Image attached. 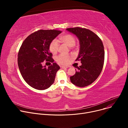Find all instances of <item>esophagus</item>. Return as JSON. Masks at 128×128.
I'll return each mask as SVG.
<instances>
[{
  "label": "esophagus",
  "mask_w": 128,
  "mask_h": 128,
  "mask_svg": "<svg viewBox=\"0 0 128 128\" xmlns=\"http://www.w3.org/2000/svg\"><path fill=\"white\" fill-rule=\"evenodd\" d=\"M60 67H61V68H62V69H65V68H68V66H63V65L61 66Z\"/></svg>",
  "instance_id": "esophagus-1"
}]
</instances>
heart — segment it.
Here are the masks:
<instances>
[{
  "instance_id": "1",
  "label": "heart",
  "mask_w": 128,
  "mask_h": 128,
  "mask_svg": "<svg viewBox=\"0 0 128 128\" xmlns=\"http://www.w3.org/2000/svg\"><path fill=\"white\" fill-rule=\"evenodd\" d=\"M59 40L66 44L68 46L71 47L74 46L76 42V40L74 36L70 34H67L62 36L60 38ZM59 46V41L57 39L52 40L49 44V50L53 54L57 52ZM71 57L68 54H60L56 57V61L61 64L66 65L70 61Z\"/></svg>"
}]
</instances>
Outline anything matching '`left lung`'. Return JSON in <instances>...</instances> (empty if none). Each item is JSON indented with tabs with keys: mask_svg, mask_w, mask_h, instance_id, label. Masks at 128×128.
<instances>
[{
	"mask_svg": "<svg viewBox=\"0 0 128 128\" xmlns=\"http://www.w3.org/2000/svg\"><path fill=\"white\" fill-rule=\"evenodd\" d=\"M66 30L74 34L80 42L76 61H80L82 65L77 67L78 70L70 76V80L78 86L84 87L93 83L101 74L104 62V46L99 36L89 29L77 27Z\"/></svg>",
	"mask_w": 128,
	"mask_h": 128,
	"instance_id": "1",
	"label": "left lung"
}]
</instances>
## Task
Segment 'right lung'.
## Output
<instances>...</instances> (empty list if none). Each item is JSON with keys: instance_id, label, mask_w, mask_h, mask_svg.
Segmentation results:
<instances>
[{"instance_id": "add662e5", "label": "right lung", "mask_w": 128, "mask_h": 128, "mask_svg": "<svg viewBox=\"0 0 128 128\" xmlns=\"http://www.w3.org/2000/svg\"><path fill=\"white\" fill-rule=\"evenodd\" d=\"M61 32L55 29L39 30L29 35L23 42L18 52V64L23 78L31 87L43 90L54 82L60 66L54 63L49 44ZM44 60L53 64L48 68L42 66Z\"/></svg>"}]
</instances>
